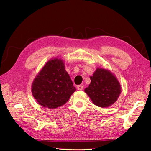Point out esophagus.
<instances>
[{"label": "esophagus", "instance_id": "esophagus-1", "mask_svg": "<svg viewBox=\"0 0 151 151\" xmlns=\"http://www.w3.org/2000/svg\"><path fill=\"white\" fill-rule=\"evenodd\" d=\"M77 88L78 89V90H83L84 88V86L83 85H78L77 86Z\"/></svg>", "mask_w": 151, "mask_h": 151}]
</instances>
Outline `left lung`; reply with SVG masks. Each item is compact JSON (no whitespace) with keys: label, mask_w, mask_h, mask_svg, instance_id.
I'll list each match as a JSON object with an SVG mask.
<instances>
[{"label":"left lung","mask_w":151,"mask_h":151,"mask_svg":"<svg viewBox=\"0 0 151 151\" xmlns=\"http://www.w3.org/2000/svg\"><path fill=\"white\" fill-rule=\"evenodd\" d=\"M90 79L91 83L84 91L95 105L104 108L116 102L121 93V86L111 72L98 68Z\"/></svg>","instance_id":"8db88e82"}]
</instances>
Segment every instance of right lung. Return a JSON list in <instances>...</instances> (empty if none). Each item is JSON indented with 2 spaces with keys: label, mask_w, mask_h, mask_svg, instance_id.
Masks as SVG:
<instances>
[{
  "label": "right lung",
  "mask_w": 151,
  "mask_h": 151,
  "mask_svg": "<svg viewBox=\"0 0 151 151\" xmlns=\"http://www.w3.org/2000/svg\"><path fill=\"white\" fill-rule=\"evenodd\" d=\"M76 88L60 59L49 60L32 84V93L42 106L55 109L67 103Z\"/></svg>",
  "instance_id": "add662e5"
}]
</instances>
